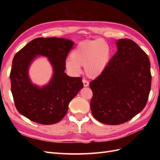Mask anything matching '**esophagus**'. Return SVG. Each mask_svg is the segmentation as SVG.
<instances>
[{
    "mask_svg": "<svg viewBox=\"0 0 160 160\" xmlns=\"http://www.w3.org/2000/svg\"><path fill=\"white\" fill-rule=\"evenodd\" d=\"M83 83L84 87H88L89 86V82L88 81H87L86 79H83Z\"/></svg>",
    "mask_w": 160,
    "mask_h": 160,
    "instance_id": "34e87169",
    "label": "esophagus"
}]
</instances>
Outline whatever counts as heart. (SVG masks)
<instances>
[{
    "label": "heart",
    "instance_id": "b5f03b06",
    "mask_svg": "<svg viewBox=\"0 0 160 160\" xmlns=\"http://www.w3.org/2000/svg\"><path fill=\"white\" fill-rule=\"evenodd\" d=\"M111 49L103 39L80 42L66 61V68L73 74L79 73L80 67H84L86 75L91 78L100 75L107 67L111 59Z\"/></svg>",
    "mask_w": 160,
    "mask_h": 160
}]
</instances>
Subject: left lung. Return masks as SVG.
Here are the masks:
<instances>
[{
	"label": "left lung",
	"instance_id": "left-lung-1",
	"mask_svg": "<svg viewBox=\"0 0 160 160\" xmlns=\"http://www.w3.org/2000/svg\"><path fill=\"white\" fill-rule=\"evenodd\" d=\"M118 51L105 69L90 82V108L99 122L119 125L132 119L146 105L152 75L148 55L133 41L116 42Z\"/></svg>",
	"mask_w": 160,
	"mask_h": 160
}]
</instances>
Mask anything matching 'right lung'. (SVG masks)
<instances>
[{"label": "right lung", "mask_w": 160, "mask_h": 160, "mask_svg": "<svg viewBox=\"0 0 160 160\" xmlns=\"http://www.w3.org/2000/svg\"><path fill=\"white\" fill-rule=\"evenodd\" d=\"M74 42L67 38H37L16 53L10 73L11 92L19 113L34 122L51 125L67 114L70 101L83 84L81 77L67 75L66 58ZM37 55L48 57L54 73L48 85L40 88L33 85L28 67Z\"/></svg>", "instance_id": "add662e5"}]
</instances>
